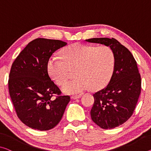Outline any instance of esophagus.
I'll return each mask as SVG.
<instances>
[{
  "label": "esophagus",
  "mask_w": 151,
  "mask_h": 151,
  "mask_svg": "<svg viewBox=\"0 0 151 151\" xmlns=\"http://www.w3.org/2000/svg\"><path fill=\"white\" fill-rule=\"evenodd\" d=\"M82 97V95L80 94V95H75V96H71V99H73V100H76V99H78Z\"/></svg>",
  "instance_id": "esophagus-1"
}]
</instances>
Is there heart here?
Listing matches in <instances>:
<instances>
[{"label":"heart","mask_w":151,"mask_h":151,"mask_svg":"<svg viewBox=\"0 0 151 151\" xmlns=\"http://www.w3.org/2000/svg\"><path fill=\"white\" fill-rule=\"evenodd\" d=\"M63 59L57 56L49 58L48 74L58 85H62L76 69L77 78L65 83L63 91L66 94H78L92 88L99 90L106 86L112 77L115 57L108 46L98 47L75 43L62 51Z\"/></svg>","instance_id":"b5f03b06"}]
</instances>
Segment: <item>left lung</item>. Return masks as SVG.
<instances>
[{
	"instance_id": "obj_1",
	"label": "left lung",
	"mask_w": 151,
	"mask_h": 151,
	"mask_svg": "<svg viewBox=\"0 0 151 151\" xmlns=\"http://www.w3.org/2000/svg\"><path fill=\"white\" fill-rule=\"evenodd\" d=\"M108 46L115 57L109 83L93 94L90 111L92 120L103 129H112L126 122L137 104L141 92V77L137 63L130 51L115 38H94L86 40Z\"/></svg>"
}]
</instances>
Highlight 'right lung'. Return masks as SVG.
Listing matches in <instances>:
<instances>
[{"instance_id":"obj_1","label":"right lung","mask_w":151,"mask_h":151,"mask_svg":"<svg viewBox=\"0 0 151 151\" xmlns=\"http://www.w3.org/2000/svg\"><path fill=\"white\" fill-rule=\"evenodd\" d=\"M66 45L61 40L36 38L25 46L11 66L9 94L17 117L32 129L45 131L55 127L70 101L69 96L61 95L47 70L52 53ZM55 95L56 98L52 97Z\"/></svg>"}]
</instances>
